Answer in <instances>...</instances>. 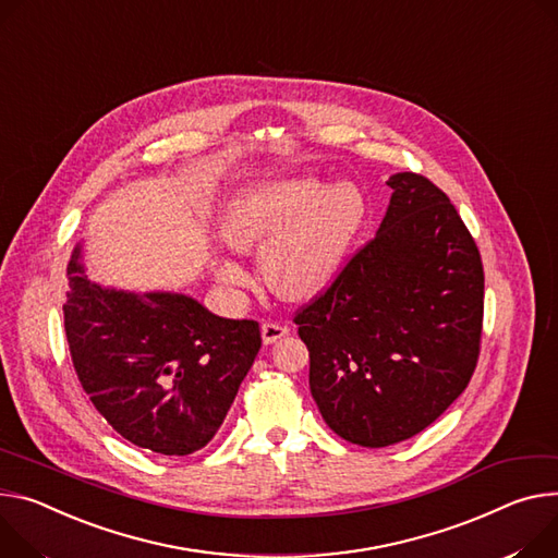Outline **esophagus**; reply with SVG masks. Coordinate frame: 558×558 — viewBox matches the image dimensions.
I'll use <instances>...</instances> for the list:
<instances>
[{"label":"esophagus","instance_id":"1","mask_svg":"<svg viewBox=\"0 0 558 558\" xmlns=\"http://www.w3.org/2000/svg\"><path fill=\"white\" fill-rule=\"evenodd\" d=\"M260 331H263V342H265V344H274L276 340H280L282 336H287V333H289V327H287V325H280V323L265 320Z\"/></svg>","mask_w":558,"mask_h":558}]
</instances>
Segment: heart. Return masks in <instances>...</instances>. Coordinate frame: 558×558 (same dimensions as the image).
I'll return each mask as SVG.
<instances>
[{"mask_svg": "<svg viewBox=\"0 0 558 558\" xmlns=\"http://www.w3.org/2000/svg\"><path fill=\"white\" fill-rule=\"evenodd\" d=\"M365 199L353 184L298 175L244 193L227 218V240L238 251L263 248V278L284 300H307L338 274L344 253L361 229ZM220 276L244 284V271L225 263Z\"/></svg>", "mask_w": 558, "mask_h": 558, "instance_id": "heart-1", "label": "heart"}]
</instances>
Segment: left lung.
<instances>
[{"label": "left lung", "instance_id": "1", "mask_svg": "<svg viewBox=\"0 0 558 558\" xmlns=\"http://www.w3.org/2000/svg\"><path fill=\"white\" fill-rule=\"evenodd\" d=\"M378 233L295 314L310 387L344 440L387 447L429 427L472 380L485 274L449 197L396 173Z\"/></svg>", "mask_w": 558, "mask_h": 558}]
</instances>
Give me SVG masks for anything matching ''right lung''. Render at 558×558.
Returning <instances> with one entry per match:
<instances>
[{"mask_svg": "<svg viewBox=\"0 0 558 558\" xmlns=\"http://www.w3.org/2000/svg\"><path fill=\"white\" fill-rule=\"evenodd\" d=\"M66 269L64 329L93 408L129 442L165 456L205 447L263 344L256 320L214 316L178 293H124Z\"/></svg>", "mask_w": 558, "mask_h": 558, "instance_id": "right-lung-1", "label": "right lung"}]
</instances>
